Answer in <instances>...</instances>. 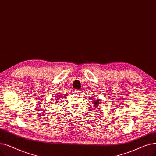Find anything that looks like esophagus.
I'll return each instance as SVG.
<instances>
[{
    "mask_svg": "<svg viewBox=\"0 0 156 156\" xmlns=\"http://www.w3.org/2000/svg\"><path fill=\"white\" fill-rule=\"evenodd\" d=\"M74 93L77 94H80L81 93V91L80 90H75L74 91Z\"/></svg>",
    "mask_w": 156,
    "mask_h": 156,
    "instance_id": "1",
    "label": "esophagus"
}]
</instances>
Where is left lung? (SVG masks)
Returning a JSON list of instances; mask_svg holds the SVG:
<instances>
[{
	"mask_svg": "<svg viewBox=\"0 0 156 156\" xmlns=\"http://www.w3.org/2000/svg\"><path fill=\"white\" fill-rule=\"evenodd\" d=\"M92 103L93 104V107H94V108L95 109H100L101 107H100V100L99 98L98 99H93L92 100Z\"/></svg>",
	"mask_w": 156,
	"mask_h": 156,
	"instance_id": "left-lung-1",
	"label": "left lung"
}]
</instances>
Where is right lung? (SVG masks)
<instances>
[{
	"instance_id": "1",
	"label": "right lung",
	"mask_w": 156,
	"mask_h": 156,
	"mask_svg": "<svg viewBox=\"0 0 156 156\" xmlns=\"http://www.w3.org/2000/svg\"><path fill=\"white\" fill-rule=\"evenodd\" d=\"M66 96L67 95H66V94H58L56 96H55V98H58V99H60V98H65V97H66ZM60 96H62V98H60ZM59 98L58 99V98Z\"/></svg>"
}]
</instances>
